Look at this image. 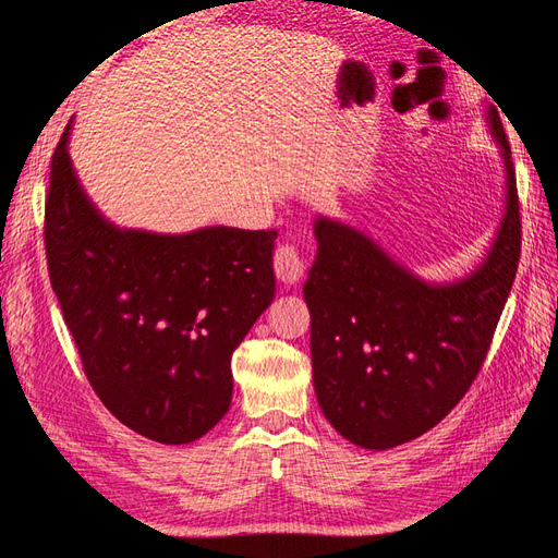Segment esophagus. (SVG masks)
<instances>
[{
	"label": "esophagus",
	"mask_w": 558,
	"mask_h": 558,
	"mask_svg": "<svg viewBox=\"0 0 558 558\" xmlns=\"http://www.w3.org/2000/svg\"><path fill=\"white\" fill-rule=\"evenodd\" d=\"M275 275L281 283H298L305 275V260L293 244H281L275 251Z\"/></svg>",
	"instance_id": "1"
}]
</instances>
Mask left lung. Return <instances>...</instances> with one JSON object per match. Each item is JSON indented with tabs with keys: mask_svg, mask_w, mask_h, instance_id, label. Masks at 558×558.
<instances>
[{
	"mask_svg": "<svg viewBox=\"0 0 558 558\" xmlns=\"http://www.w3.org/2000/svg\"><path fill=\"white\" fill-rule=\"evenodd\" d=\"M486 123L505 167V211L484 260L435 283L365 234L316 216V258L305 281L314 391L330 426L363 449L424 435L459 404L492 344L521 251L512 150L500 116Z\"/></svg>",
	"mask_w": 558,
	"mask_h": 558,
	"instance_id": "8db88e82",
	"label": "left lung"
}]
</instances>
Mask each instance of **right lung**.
Listing matches in <instances>:
<instances>
[{
  "label": "right lung",
  "mask_w": 558,
  "mask_h": 558,
  "mask_svg": "<svg viewBox=\"0 0 558 558\" xmlns=\"http://www.w3.org/2000/svg\"><path fill=\"white\" fill-rule=\"evenodd\" d=\"M50 162L46 258L86 377L105 408L148 440L189 445L226 416L232 351L275 300V230L183 234L118 228L70 158Z\"/></svg>",
  "instance_id": "add662e5"
}]
</instances>
